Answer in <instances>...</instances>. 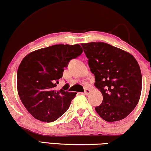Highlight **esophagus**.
Segmentation results:
<instances>
[{
    "mask_svg": "<svg viewBox=\"0 0 151 151\" xmlns=\"http://www.w3.org/2000/svg\"><path fill=\"white\" fill-rule=\"evenodd\" d=\"M90 93V91L89 89H88V88H86L85 90H84V95H87Z\"/></svg>",
    "mask_w": 151,
    "mask_h": 151,
    "instance_id": "esophagus-1",
    "label": "esophagus"
}]
</instances>
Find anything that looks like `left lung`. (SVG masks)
Here are the masks:
<instances>
[{
    "instance_id": "left-lung-1",
    "label": "left lung",
    "mask_w": 151,
    "mask_h": 151,
    "mask_svg": "<svg viewBox=\"0 0 151 151\" xmlns=\"http://www.w3.org/2000/svg\"><path fill=\"white\" fill-rule=\"evenodd\" d=\"M82 47L95 76V86L103 96L96 112L106 122L125 118L141 95L142 73L137 60L131 53L107 43H84Z\"/></svg>"
}]
</instances>
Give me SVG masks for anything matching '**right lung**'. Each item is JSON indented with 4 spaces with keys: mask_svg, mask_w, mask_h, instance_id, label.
I'll list each match as a JSON object with an SVG mask.
<instances>
[{
    "mask_svg": "<svg viewBox=\"0 0 151 151\" xmlns=\"http://www.w3.org/2000/svg\"><path fill=\"white\" fill-rule=\"evenodd\" d=\"M82 53L80 45H55L24 58L17 71V88L22 104L33 117L51 122L68 110L76 93L67 91L68 83L59 91L55 86L70 60Z\"/></svg>",
    "mask_w": 151,
    "mask_h": 151,
    "instance_id": "1",
    "label": "right lung"
}]
</instances>
